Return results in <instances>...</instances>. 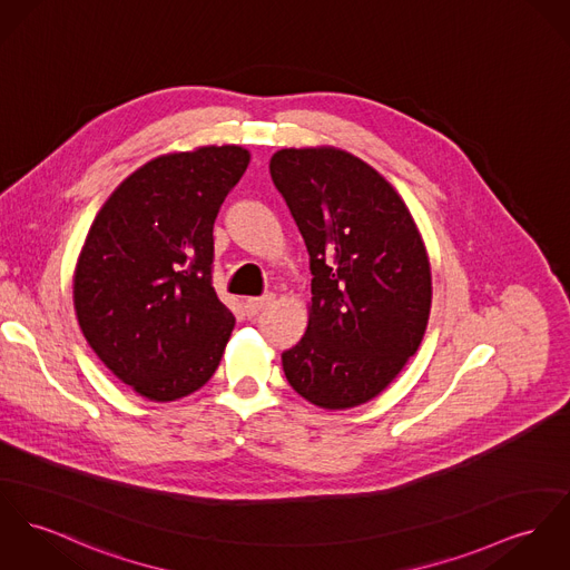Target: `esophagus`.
Wrapping results in <instances>:
<instances>
[{"label":"esophagus","instance_id":"1","mask_svg":"<svg viewBox=\"0 0 570 570\" xmlns=\"http://www.w3.org/2000/svg\"><path fill=\"white\" fill-rule=\"evenodd\" d=\"M263 306L264 302H256V304H252V306H249V309H252V312H258Z\"/></svg>","mask_w":570,"mask_h":570}]
</instances>
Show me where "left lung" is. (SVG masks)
Instances as JSON below:
<instances>
[{"label": "left lung", "mask_w": 570, "mask_h": 570, "mask_svg": "<svg viewBox=\"0 0 570 570\" xmlns=\"http://www.w3.org/2000/svg\"><path fill=\"white\" fill-rule=\"evenodd\" d=\"M271 163L312 271L306 334L282 353L286 382L318 410L360 407L425 334L432 271L423 236L393 186L343 149H288Z\"/></svg>", "instance_id": "left-lung-1"}]
</instances>
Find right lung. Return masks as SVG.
Instances as JSON below:
<instances>
[{
	"instance_id": "right-lung-1",
	"label": "right lung",
	"mask_w": 570,
	"mask_h": 570,
	"mask_svg": "<svg viewBox=\"0 0 570 570\" xmlns=\"http://www.w3.org/2000/svg\"><path fill=\"white\" fill-rule=\"evenodd\" d=\"M223 199L193 154L163 156L134 171L88 229L73 273L80 327L110 373L147 401L186 399L219 368L234 330L213 286Z\"/></svg>"
}]
</instances>
